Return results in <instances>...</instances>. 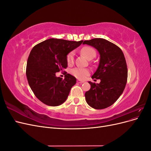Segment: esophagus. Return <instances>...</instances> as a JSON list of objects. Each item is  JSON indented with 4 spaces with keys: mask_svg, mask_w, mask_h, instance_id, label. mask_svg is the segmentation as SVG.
Here are the masks:
<instances>
[{
    "mask_svg": "<svg viewBox=\"0 0 151 151\" xmlns=\"http://www.w3.org/2000/svg\"><path fill=\"white\" fill-rule=\"evenodd\" d=\"M77 83L78 84H83L84 83V81H79V80H77Z\"/></svg>",
    "mask_w": 151,
    "mask_h": 151,
    "instance_id": "34e87169",
    "label": "esophagus"
}]
</instances>
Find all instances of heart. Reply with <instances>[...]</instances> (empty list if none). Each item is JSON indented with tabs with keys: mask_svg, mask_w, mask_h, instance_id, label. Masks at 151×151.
<instances>
[{
	"mask_svg": "<svg viewBox=\"0 0 151 151\" xmlns=\"http://www.w3.org/2000/svg\"><path fill=\"white\" fill-rule=\"evenodd\" d=\"M81 53L85 56L88 60L93 59L96 55L95 50L89 46H85L81 50ZM66 60L68 65H72L74 60V54L72 52H70L67 55ZM89 70L88 68L76 67L73 68L71 70V74L79 79H84L86 77L89 75Z\"/></svg>",
	"mask_w": 151,
	"mask_h": 151,
	"instance_id": "1",
	"label": "heart"
}]
</instances>
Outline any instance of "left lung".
Instances as JSON below:
<instances>
[{
	"label": "left lung",
	"instance_id": "obj_1",
	"mask_svg": "<svg viewBox=\"0 0 151 151\" xmlns=\"http://www.w3.org/2000/svg\"><path fill=\"white\" fill-rule=\"evenodd\" d=\"M83 43L96 48L100 54L99 64L92 79L101 82H89L91 89L85 93L86 102L94 109H104L119 98L125 88L128 70L124 55L116 45L103 38L85 40Z\"/></svg>",
	"mask_w": 151,
	"mask_h": 151
}]
</instances>
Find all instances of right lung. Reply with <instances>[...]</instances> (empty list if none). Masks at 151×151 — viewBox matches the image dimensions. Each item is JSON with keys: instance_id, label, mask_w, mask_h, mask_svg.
I'll list each match as a JSON object with an SVG mask.
<instances>
[{"instance_id": "add662e5", "label": "right lung", "mask_w": 151, "mask_h": 151, "mask_svg": "<svg viewBox=\"0 0 151 151\" xmlns=\"http://www.w3.org/2000/svg\"><path fill=\"white\" fill-rule=\"evenodd\" d=\"M83 41L50 38L33 48L27 61L26 74L28 84L40 101L51 106L60 105L67 99L76 77L67 74L64 79L55 73L67 67V55Z\"/></svg>"}]
</instances>
